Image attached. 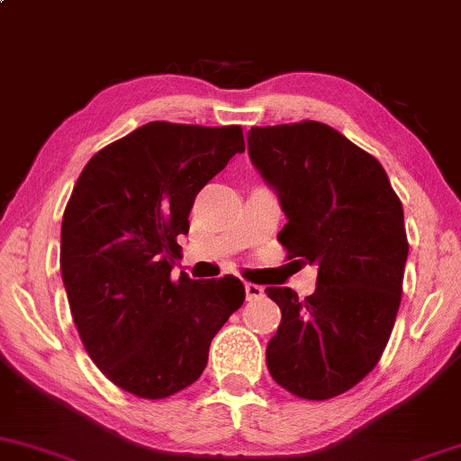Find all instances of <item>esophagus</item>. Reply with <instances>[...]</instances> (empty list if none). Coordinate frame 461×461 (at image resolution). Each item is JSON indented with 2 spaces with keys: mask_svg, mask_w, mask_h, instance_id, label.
Returning a JSON list of instances; mask_svg holds the SVG:
<instances>
[{
  "mask_svg": "<svg viewBox=\"0 0 461 461\" xmlns=\"http://www.w3.org/2000/svg\"><path fill=\"white\" fill-rule=\"evenodd\" d=\"M245 293H247V299L249 301H258V299H262L264 297V288L262 285H258V284H245Z\"/></svg>",
  "mask_w": 461,
  "mask_h": 461,
  "instance_id": "34e87169",
  "label": "esophagus"
}]
</instances>
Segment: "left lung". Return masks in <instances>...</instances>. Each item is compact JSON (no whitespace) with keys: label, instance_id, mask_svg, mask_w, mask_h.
<instances>
[{"label":"left lung","instance_id":"1","mask_svg":"<svg viewBox=\"0 0 461 461\" xmlns=\"http://www.w3.org/2000/svg\"><path fill=\"white\" fill-rule=\"evenodd\" d=\"M247 140L288 216L285 258L319 264L310 297L264 290L282 310L268 370L299 399H333L377 366L393 333L410 251L403 205L377 158L319 121L251 128Z\"/></svg>","mask_w":461,"mask_h":461}]
</instances>
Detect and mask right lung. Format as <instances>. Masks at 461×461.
I'll return each instance as SVG.
<instances>
[{"mask_svg": "<svg viewBox=\"0 0 461 461\" xmlns=\"http://www.w3.org/2000/svg\"><path fill=\"white\" fill-rule=\"evenodd\" d=\"M240 151V125L153 121L79 173L62 216V282L84 348L125 393L156 401L197 382L245 301L231 275L171 277L194 197Z\"/></svg>", "mask_w": 461, "mask_h": 461, "instance_id": "1", "label": "right lung"}]
</instances>
